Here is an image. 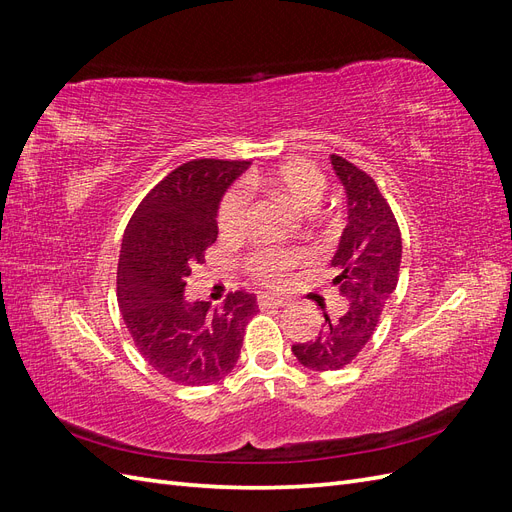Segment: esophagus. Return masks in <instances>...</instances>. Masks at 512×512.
<instances>
[{
  "label": "esophagus",
  "instance_id": "34e87169",
  "mask_svg": "<svg viewBox=\"0 0 512 512\" xmlns=\"http://www.w3.org/2000/svg\"><path fill=\"white\" fill-rule=\"evenodd\" d=\"M286 299L280 297H269V294H260L258 297V307H284Z\"/></svg>",
  "mask_w": 512,
  "mask_h": 512
}]
</instances>
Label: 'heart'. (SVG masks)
Listing matches in <instances>:
<instances>
[{"instance_id":"b5f03b06","label":"heart","mask_w":512,"mask_h":512,"mask_svg":"<svg viewBox=\"0 0 512 512\" xmlns=\"http://www.w3.org/2000/svg\"><path fill=\"white\" fill-rule=\"evenodd\" d=\"M252 188H262L284 196L286 200L301 209L312 211L327 192V177L322 170L307 160H288L275 166L267 173H254L245 179ZM250 213V194L241 185L232 188L222 196L218 207V230L224 239H235L243 235ZM305 260L301 250H275V247H258L243 258V269L256 282L265 286H280L286 275L299 267Z\"/></svg>"}]
</instances>
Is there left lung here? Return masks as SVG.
Returning <instances> with one entry per match:
<instances>
[{"mask_svg": "<svg viewBox=\"0 0 512 512\" xmlns=\"http://www.w3.org/2000/svg\"><path fill=\"white\" fill-rule=\"evenodd\" d=\"M331 164L348 196V226L331 260L346 309L339 316L322 312L316 339L292 346L299 363L314 371L342 369L361 354L397 288L401 262V232L376 181L342 156H331Z\"/></svg>", "mask_w": 512, "mask_h": 512, "instance_id": "obj_1", "label": "left lung"}]
</instances>
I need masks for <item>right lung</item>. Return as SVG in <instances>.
I'll return each mask as SVG.
<instances>
[{"instance_id":"add662e5","label":"right lung","mask_w":512,"mask_h":512,"mask_svg":"<svg viewBox=\"0 0 512 512\" xmlns=\"http://www.w3.org/2000/svg\"><path fill=\"white\" fill-rule=\"evenodd\" d=\"M245 160L185 162L136 207L123 235L117 267V303L134 346L164 378L203 386L237 365L256 297L228 294L224 307L183 297L188 275L218 239V205Z\"/></svg>"}]
</instances>
